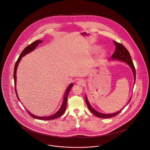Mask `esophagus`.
<instances>
[{"label": "esophagus", "mask_w": 150, "mask_h": 150, "mask_svg": "<svg viewBox=\"0 0 150 150\" xmlns=\"http://www.w3.org/2000/svg\"><path fill=\"white\" fill-rule=\"evenodd\" d=\"M85 83V81L82 79H79L77 81V84L79 85H83Z\"/></svg>", "instance_id": "esophagus-1"}]
</instances>
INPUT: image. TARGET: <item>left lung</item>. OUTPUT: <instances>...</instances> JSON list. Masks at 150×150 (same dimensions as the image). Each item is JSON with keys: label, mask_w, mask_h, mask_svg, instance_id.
I'll list each match as a JSON object with an SVG mask.
<instances>
[{"label": "left lung", "mask_w": 150, "mask_h": 150, "mask_svg": "<svg viewBox=\"0 0 150 150\" xmlns=\"http://www.w3.org/2000/svg\"><path fill=\"white\" fill-rule=\"evenodd\" d=\"M114 43L115 44V45L116 47V50L115 51V52L113 53V54L112 55V59H118V60H120V61H122L123 62H126L130 67V68L132 69V71L133 72V74H134V82H136V69H135V67H134V65L133 64V61L132 59V58H131V56L130 55V53L128 51V50H127V48L122 44L120 43H119L116 41H114ZM131 99L129 100V102L127 103V104L126 105H127L129 104V103L130 102L131 100ZM85 100H86V105L88 106V109H89V110L94 115H95L97 117H100V118H110V117H115L116 116V115H117L119 113H120L122 112V110L123 109H121L120 111L116 112V113H113V114H104V113H99V112H96V110H95L92 108V106H91L90 103H89L88 100V99H87V97L86 96H85ZM125 106L123 108H125Z\"/></svg>", "instance_id": "1"}]
</instances>
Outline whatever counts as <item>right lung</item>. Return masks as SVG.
<instances>
[{"label":"right lung","instance_id":"right-lung-1","mask_svg":"<svg viewBox=\"0 0 150 150\" xmlns=\"http://www.w3.org/2000/svg\"><path fill=\"white\" fill-rule=\"evenodd\" d=\"M42 42V41L41 40H36L34 42H32L31 44L28 45V46H27L23 50V51L21 52V53L20 54L18 58L17 59L16 64H15V65H14V72H13V77H14V88H15V92H16V96H17V99L19 100L18 99V97L17 96V91H16V71H17V66H18V64L20 62V61L21 60V57H23V56H24L25 55H26L27 54L30 52L31 51H33L35 48L40 43H41ZM73 86V84L72 83H71L68 87L67 88L66 91H65V95H64V100H63V102H62V104L61 105V107L60 108V109L58 110V111L57 112H56L55 114H54L52 116H48V117H38V116H36L33 114H31L30 112H29L27 109H25L27 110V112H28V115L31 116L32 117L34 118V119H39V120H54V119H55L59 117H60L65 112V110H66V106H67V98H68V94H69V92L71 90V89L72 88Z\"/></svg>","mask_w":150,"mask_h":150}]
</instances>
